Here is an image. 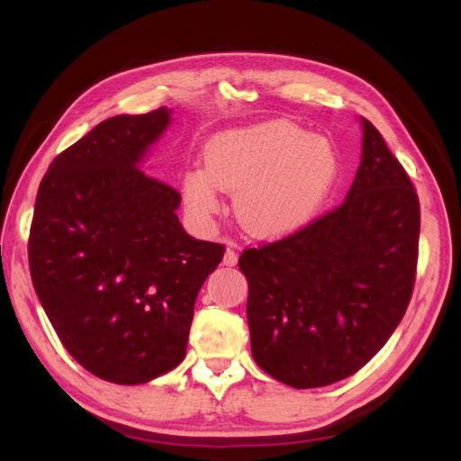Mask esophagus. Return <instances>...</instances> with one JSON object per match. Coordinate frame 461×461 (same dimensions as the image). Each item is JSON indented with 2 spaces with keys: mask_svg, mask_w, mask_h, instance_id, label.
<instances>
[{
  "mask_svg": "<svg viewBox=\"0 0 461 461\" xmlns=\"http://www.w3.org/2000/svg\"><path fill=\"white\" fill-rule=\"evenodd\" d=\"M236 264H238L236 249L228 248V249H225V254H223V267H236Z\"/></svg>",
  "mask_w": 461,
  "mask_h": 461,
  "instance_id": "1",
  "label": "esophagus"
}]
</instances>
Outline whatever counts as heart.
Wrapping results in <instances>:
<instances>
[{
	"mask_svg": "<svg viewBox=\"0 0 461 461\" xmlns=\"http://www.w3.org/2000/svg\"><path fill=\"white\" fill-rule=\"evenodd\" d=\"M339 156L330 140L291 122H262L215 134L205 167L183 173V199L201 223L221 209V189L236 191V213L260 238H280L315 220L338 185Z\"/></svg>",
	"mask_w": 461,
	"mask_h": 461,
	"instance_id": "b5f03b06",
	"label": "heart"
}]
</instances>
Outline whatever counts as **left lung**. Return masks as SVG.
Returning a JSON list of instances; mask_svg holds the SVG:
<instances>
[{"mask_svg": "<svg viewBox=\"0 0 461 461\" xmlns=\"http://www.w3.org/2000/svg\"><path fill=\"white\" fill-rule=\"evenodd\" d=\"M346 201L238 267L260 368L293 388H319L368 364L401 323L415 285L420 212L401 162L372 123Z\"/></svg>", "mask_w": 461, "mask_h": 461, "instance_id": "8db88e82", "label": "left lung"}]
</instances>
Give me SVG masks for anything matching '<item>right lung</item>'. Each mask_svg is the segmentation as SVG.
Wrapping results in <instances>:
<instances>
[{"label":"right lung","instance_id":"obj_1","mask_svg":"<svg viewBox=\"0 0 461 461\" xmlns=\"http://www.w3.org/2000/svg\"><path fill=\"white\" fill-rule=\"evenodd\" d=\"M173 109L115 115L60 152L36 194L34 291L77 362L115 384L176 368L193 309L225 248L178 221L181 194L142 162Z\"/></svg>","mask_w":461,"mask_h":461}]
</instances>
